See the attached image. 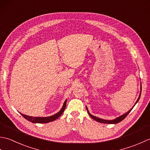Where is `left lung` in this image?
I'll use <instances>...</instances> for the list:
<instances>
[{"label": "left lung", "mask_w": 150, "mask_h": 150, "mask_svg": "<svg viewBox=\"0 0 150 150\" xmlns=\"http://www.w3.org/2000/svg\"><path fill=\"white\" fill-rule=\"evenodd\" d=\"M141 91H142V85H141V92H140V94H139V97H138V99L137 100L135 105L138 103V101H139V98H140V97H141ZM135 105H134V106H133L128 111H127V112H126V113H124V114L118 117L115 118V119H113V120H105V119H100V118H98V117H95V116H94V115H91L90 112H89V110H88V109L87 106H86V110L88 111V114H89V115H90V116L92 118V119H93L97 121V122H101V123H104V124H117V123L120 122V121H122L123 119H125L127 115H128L129 114V113L130 112V111H132V110L133 108V107L135 106Z\"/></svg>", "instance_id": "8db88e82"}]
</instances>
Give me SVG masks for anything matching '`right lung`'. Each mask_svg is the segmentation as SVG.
<instances>
[{
	"instance_id": "add662e5",
	"label": "right lung",
	"mask_w": 150,
	"mask_h": 150,
	"mask_svg": "<svg viewBox=\"0 0 150 150\" xmlns=\"http://www.w3.org/2000/svg\"><path fill=\"white\" fill-rule=\"evenodd\" d=\"M66 102L67 99L64 101V103L63 104V106L62 107L61 109L59 111L58 113H57L56 114H54L53 115L50 116V117H31V116H28L26 115L22 114L20 113L22 116H23L25 119L26 120H29L30 122H31L33 123H47L50 122H52V121H54L56 120L61 115L62 113L64 111L66 106Z\"/></svg>"
}]
</instances>
